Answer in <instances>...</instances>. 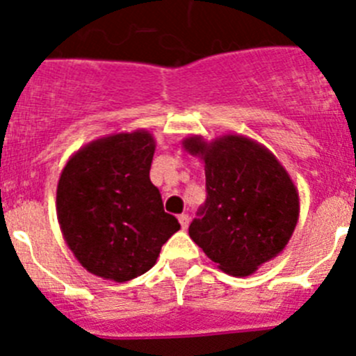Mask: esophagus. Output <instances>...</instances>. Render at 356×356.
Segmentation results:
<instances>
[{"instance_id":"34e87169","label":"esophagus","mask_w":356,"mask_h":356,"mask_svg":"<svg viewBox=\"0 0 356 356\" xmlns=\"http://www.w3.org/2000/svg\"><path fill=\"white\" fill-rule=\"evenodd\" d=\"M178 221H180L181 228L187 229V226H188V216H187V213H180V216H178Z\"/></svg>"}]
</instances>
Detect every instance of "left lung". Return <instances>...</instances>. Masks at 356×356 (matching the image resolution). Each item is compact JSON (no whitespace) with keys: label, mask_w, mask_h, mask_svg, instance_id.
Listing matches in <instances>:
<instances>
[{"label":"left lung","mask_w":356,"mask_h":356,"mask_svg":"<svg viewBox=\"0 0 356 356\" xmlns=\"http://www.w3.org/2000/svg\"><path fill=\"white\" fill-rule=\"evenodd\" d=\"M184 147L205 162L207 201L188 235L228 275L248 276L287 246L300 216V196L284 165L262 144L222 135Z\"/></svg>","instance_id":"obj_1"}]
</instances>
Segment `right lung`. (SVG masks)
Masks as SVG:
<instances>
[{"label": "right lung", "instance_id": "add662e5", "mask_svg": "<svg viewBox=\"0 0 356 356\" xmlns=\"http://www.w3.org/2000/svg\"><path fill=\"white\" fill-rule=\"evenodd\" d=\"M153 155V135L137 130L92 140L65 163L56 216L69 250L92 275L119 284L144 275L180 229L149 180Z\"/></svg>", "mask_w": 356, "mask_h": 356}]
</instances>
